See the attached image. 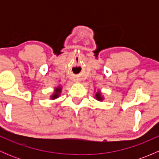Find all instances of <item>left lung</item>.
<instances>
[{
    "mask_svg": "<svg viewBox=\"0 0 159 159\" xmlns=\"http://www.w3.org/2000/svg\"><path fill=\"white\" fill-rule=\"evenodd\" d=\"M94 98H95L97 101H98V102H102V101H104L105 98H104V95H102V92H101L100 91H97V92H95Z\"/></svg>",
    "mask_w": 159,
    "mask_h": 159,
    "instance_id": "obj_1",
    "label": "left lung"
}]
</instances>
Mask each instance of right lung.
<instances>
[{"label":"right lung","instance_id":"right-lung-1","mask_svg":"<svg viewBox=\"0 0 159 159\" xmlns=\"http://www.w3.org/2000/svg\"><path fill=\"white\" fill-rule=\"evenodd\" d=\"M61 91H62L61 86H57V87L54 88V92L52 93V94L50 95V99H51V100H55V99L58 98L60 97Z\"/></svg>","mask_w":159,"mask_h":159}]
</instances>
